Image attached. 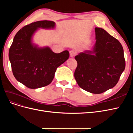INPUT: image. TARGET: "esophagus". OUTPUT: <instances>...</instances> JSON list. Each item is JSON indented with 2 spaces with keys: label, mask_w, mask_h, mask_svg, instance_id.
<instances>
[{
  "label": "esophagus",
  "mask_w": 133,
  "mask_h": 133,
  "mask_svg": "<svg viewBox=\"0 0 133 133\" xmlns=\"http://www.w3.org/2000/svg\"><path fill=\"white\" fill-rule=\"evenodd\" d=\"M69 54H70V57H71V58H73V57H74V56L76 55V53L75 51H74V50H70V51H69Z\"/></svg>",
  "instance_id": "esophagus-1"
}]
</instances>
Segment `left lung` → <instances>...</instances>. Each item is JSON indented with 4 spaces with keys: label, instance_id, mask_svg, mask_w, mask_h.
I'll return each instance as SVG.
<instances>
[{
    "label": "left lung",
    "instance_id": "left-lung-1",
    "mask_svg": "<svg viewBox=\"0 0 133 133\" xmlns=\"http://www.w3.org/2000/svg\"><path fill=\"white\" fill-rule=\"evenodd\" d=\"M96 43L91 50L75 57L78 63L74 77L88 92L100 94L116 85L125 68L124 50L117 39L105 30L95 28Z\"/></svg>",
    "mask_w": 133,
    "mask_h": 133
}]
</instances>
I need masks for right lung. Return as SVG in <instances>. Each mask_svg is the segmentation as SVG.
I'll return each instance as SVG.
<instances>
[{"label": "right lung", "mask_w": 133, "mask_h": 133, "mask_svg": "<svg viewBox=\"0 0 133 133\" xmlns=\"http://www.w3.org/2000/svg\"><path fill=\"white\" fill-rule=\"evenodd\" d=\"M53 21L32 23L16 34L9 51L13 74L26 87L37 89L50 84L57 68L68 59V50L55 53L49 46L39 47L33 43V36L39 28L54 29Z\"/></svg>", "instance_id": "right-lung-1"}]
</instances>
